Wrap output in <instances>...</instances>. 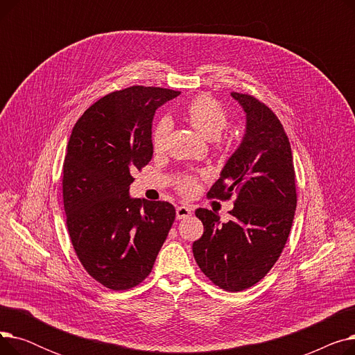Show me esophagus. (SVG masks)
Segmentation results:
<instances>
[{"mask_svg": "<svg viewBox=\"0 0 355 355\" xmlns=\"http://www.w3.org/2000/svg\"><path fill=\"white\" fill-rule=\"evenodd\" d=\"M175 213H177V218H178V220H182V218L190 217L193 211H191V209L187 207V206H178L177 210H175Z\"/></svg>", "mask_w": 355, "mask_h": 355, "instance_id": "34e87169", "label": "esophagus"}]
</instances>
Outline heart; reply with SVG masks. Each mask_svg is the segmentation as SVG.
<instances>
[{"label": "heart", "instance_id": "1", "mask_svg": "<svg viewBox=\"0 0 355 355\" xmlns=\"http://www.w3.org/2000/svg\"><path fill=\"white\" fill-rule=\"evenodd\" d=\"M184 115L190 125L204 138L216 139L221 135L229 123V115L216 99L207 95L194 98L185 106ZM171 130V122L168 118H161L153 128L151 145L155 153H161L165 146V139ZM177 189L182 196H191L197 189L194 177H184L178 181Z\"/></svg>", "mask_w": 355, "mask_h": 355}]
</instances>
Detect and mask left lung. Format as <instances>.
Instances as JSON below:
<instances>
[{
  "label": "left lung",
  "mask_w": 355,
  "mask_h": 355,
  "mask_svg": "<svg viewBox=\"0 0 355 355\" xmlns=\"http://www.w3.org/2000/svg\"><path fill=\"white\" fill-rule=\"evenodd\" d=\"M246 114V130L213 184L209 197L237 194L232 218L197 209L204 233L193 243L197 265L210 281L229 292L245 291L276 263L288 240L296 210L291 144L273 112L250 95L232 92Z\"/></svg>",
  "instance_id": "8db88e82"
}]
</instances>
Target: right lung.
I'll return each instance as SVG.
<instances>
[{"mask_svg": "<svg viewBox=\"0 0 355 355\" xmlns=\"http://www.w3.org/2000/svg\"><path fill=\"white\" fill-rule=\"evenodd\" d=\"M180 92L132 86L93 103L74 125L63 164L71 245L86 272L112 291L151 273L175 209L129 196L132 173L153 158L155 110Z\"/></svg>", "mask_w": 355, "mask_h": 355, "instance_id": "add662e5", "label": "right lung"}]
</instances>
